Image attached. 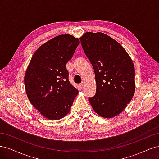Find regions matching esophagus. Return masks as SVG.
Returning <instances> with one entry per match:
<instances>
[{
  "label": "esophagus",
  "mask_w": 159,
  "mask_h": 159,
  "mask_svg": "<svg viewBox=\"0 0 159 159\" xmlns=\"http://www.w3.org/2000/svg\"><path fill=\"white\" fill-rule=\"evenodd\" d=\"M80 88H81V89H83V88H84V82L81 83V84H80Z\"/></svg>",
  "instance_id": "34e87169"
}]
</instances>
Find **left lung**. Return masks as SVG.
Wrapping results in <instances>:
<instances>
[{"label": "left lung", "instance_id": "8db88e82", "mask_svg": "<svg viewBox=\"0 0 159 159\" xmlns=\"http://www.w3.org/2000/svg\"><path fill=\"white\" fill-rule=\"evenodd\" d=\"M80 38L95 72L96 93L89 102L99 116H117L130 103L135 91L131 57L118 42L104 33L88 32Z\"/></svg>", "mask_w": 159, "mask_h": 159}]
</instances>
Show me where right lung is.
<instances>
[{
    "instance_id": "obj_1",
    "label": "right lung",
    "mask_w": 159,
    "mask_h": 159,
    "mask_svg": "<svg viewBox=\"0 0 159 159\" xmlns=\"http://www.w3.org/2000/svg\"><path fill=\"white\" fill-rule=\"evenodd\" d=\"M79 44L78 38L70 34L57 36L38 48L28 66L25 75L27 97L50 120L64 117L78 94L70 83L66 64Z\"/></svg>"
}]
</instances>
